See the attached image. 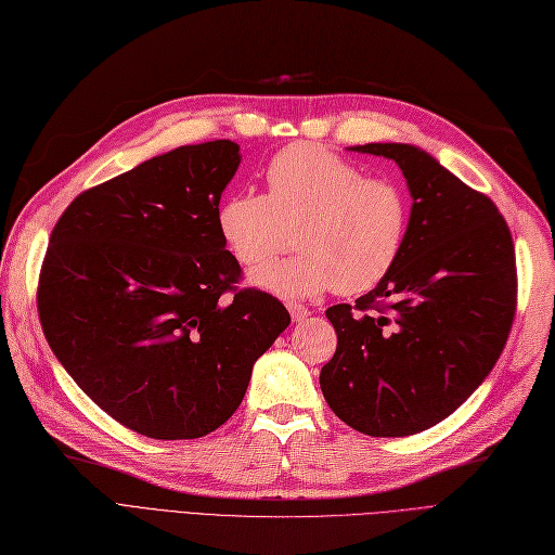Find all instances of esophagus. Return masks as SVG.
Returning <instances> with one entry per match:
<instances>
[{
    "label": "esophagus",
    "mask_w": 555,
    "mask_h": 555,
    "mask_svg": "<svg viewBox=\"0 0 555 555\" xmlns=\"http://www.w3.org/2000/svg\"><path fill=\"white\" fill-rule=\"evenodd\" d=\"M288 311H291L295 323H304V320L311 315V311L307 307H301V304H288Z\"/></svg>",
    "instance_id": "1"
}]
</instances>
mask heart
I'll use <instances>...</instances> for the list:
<instances>
[{"instance_id": "heart-1", "label": "heart", "mask_w": 555, "mask_h": 555, "mask_svg": "<svg viewBox=\"0 0 555 555\" xmlns=\"http://www.w3.org/2000/svg\"><path fill=\"white\" fill-rule=\"evenodd\" d=\"M264 182L267 195L240 191L217 209L221 240L246 267L270 262L295 232L297 254L256 272L258 288L285 299L360 295L395 270L410 228L395 180L364 177L341 154L299 142L274 154Z\"/></svg>"}]
</instances>
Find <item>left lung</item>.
Instances as JSON below:
<instances>
[{"label":"left lung","instance_id":"8db88e82","mask_svg":"<svg viewBox=\"0 0 555 555\" xmlns=\"http://www.w3.org/2000/svg\"><path fill=\"white\" fill-rule=\"evenodd\" d=\"M352 150L397 160L413 207L395 270L354 307L325 311L338 344L320 389L354 431L413 436L450 417L503 352L516 311L514 242L491 198L424 150Z\"/></svg>","mask_w":555,"mask_h":555}]
</instances>
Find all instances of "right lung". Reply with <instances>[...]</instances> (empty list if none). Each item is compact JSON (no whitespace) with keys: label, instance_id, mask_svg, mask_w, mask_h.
Segmentation results:
<instances>
[{"label":"right lung","instance_id":"add662e5","mask_svg":"<svg viewBox=\"0 0 555 555\" xmlns=\"http://www.w3.org/2000/svg\"><path fill=\"white\" fill-rule=\"evenodd\" d=\"M240 145L154 156L82 191L50 235L39 318L60 364L113 420L156 440L211 434L240 408L258 357L291 325L237 288L217 228Z\"/></svg>","mask_w":555,"mask_h":555}]
</instances>
